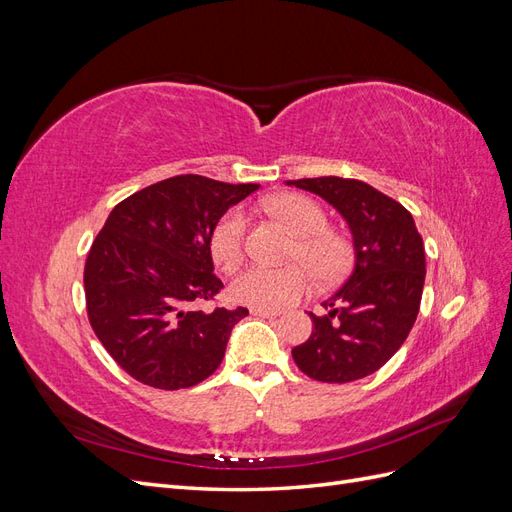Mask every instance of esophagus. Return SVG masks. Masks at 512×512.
Returning <instances> with one entry per match:
<instances>
[{"label": "esophagus", "instance_id": "esophagus-1", "mask_svg": "<svg viewBox=\"0 0 512 512\" xmlns=\"http://www.w3.org/2000/svg\"><path fill=\"white\" fill-rule=\"evenodd\" d=\"M282 312H277V309H252V316H260V318H277Z\"/></svg>", "mask_w": 512, "mask_h": 512}]
</instances>
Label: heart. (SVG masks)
Listing matches in <instances>:
<instances>
[{
  "label": "heart",
  "mask_w": 512,
  "mask_h": 512,
  "mask_svg": "<svg viewBox=\"0 0 512 512\" xmlns=\"http://www.w3.org/2000/svg\"><path fill=\"white\" fill-rule=\"evenodd\" d=\"M269 209L297 237L290 247V258L301 260L320 282H335L348 267V245L327 230V215L305 196L282 194L273 198ZM245 213L235 207L226 211L209 237L213 262L224 271L232 269L243 256ZM301 265L267 267L247 265L230 282V297L237 303L258 309H280L297 303L312 286V275Z\"/></svg>",
  "instance_id": "b5f03b06"
}]
</instances>
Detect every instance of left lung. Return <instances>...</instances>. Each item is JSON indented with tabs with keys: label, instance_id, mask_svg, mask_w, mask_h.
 I'll use <instances>...</instances> for the list:
<instances>
[{
	"label": "left lung",
	"instance_id": "8db88e82",
	"mask_svg": "<svg viewBox=\"0 0 512 512\" xmlns=\"http://www.w3.org/2000/svg\"><path fill=\"white\" fill-rule=\"evenodd\" d=\"M320 196L346 220L354 243V269L312 335L292 348L297 367L318 382H352L378 371L406 342L421 307L425 247L414 218L397 200L369 183L342 177L286 181Z\"/></svg>",
	"mask_w": 512,
	"mask_h": 512
}]
</instances>
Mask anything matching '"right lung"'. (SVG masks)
<instances>
[{"mask_svg":"<svg viewBox=\"0 0 512 512\" xmlns=\"http://www.w3.org/2000/svg\"><path fill=\"white\" fill-rule=\"evenodd\" d=\"M260 188L179 175L128 196L111 211L85 262L91 329L134 380L188 389L220 367L245 307L213 312L224 284L209 237L222 215Z\"/></svg>","mask_w":512,"mask_h":512,"instance_id":"obj_1","label":"right lung"}]
</instances>
